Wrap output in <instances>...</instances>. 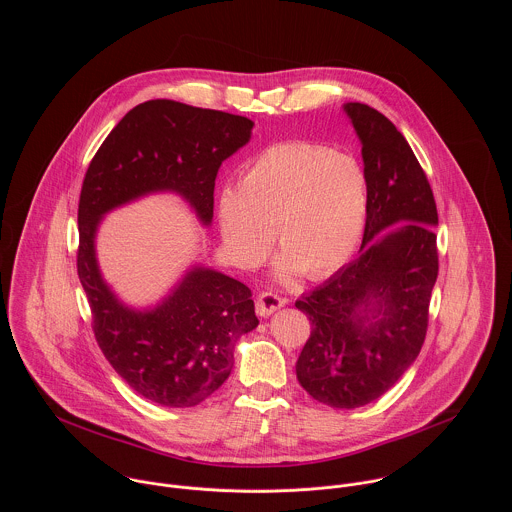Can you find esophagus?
I'll use <instances>...</instances> for the list:
<instances>
[{
    "label": "esophagus",
    "instance_id": "esophagus-1",
    "mask_svg": "<svg viewBox=\"0 0 512 512\" xmlns=\"http://www.w3.org/2000/svg\"><path fill=\"white\" fill-rule=\"evenodd\" d=\"M286 305V299L276 295V293L262 292L256 297V313L260 317H270L274 311Z\"/></svg>",
    "mask_w": 512,
    "mask_h": 512
}]
</instances>
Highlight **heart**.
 <instances>
[{"label": "heart", "instance_id": "obj_1", "mask_svg": "<svg viewBox=\"0 0 512 512\" xmlns=\"http://www.w3.org/2000/svg\"><path fill=\"white\" fill-rule=\"evenodd\" d=\"M366 209V173L353 155L284 142L246 163L236 191L220 195L217 217L224 248L240 268L264 262L274 228L284 250L280 272L319 280L357 250Z\"/></svg>", "mask_w": 512, "mask_h": 512}]
</instances>
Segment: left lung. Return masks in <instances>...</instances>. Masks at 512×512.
Here are the masks:
<instances>
[{"instance_id": "1", "label": "left lung", "mask_w": 512, "mask_h": 512, "mask_svg": "<svg viewBox=\"0 0 512 512\" xmlns=\"http://www.w3.org/2000/svg\"><path fill=\"white\" fill-rule=\"evenodd\" d=\"M363 144L368 209L361 254L295 301L311 321L295 372L331 408L388 392L416 361L438 280V209L406 138L378 110L345 104Z\"/></svg>"}]
</instances>
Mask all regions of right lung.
Returning <instances> with one entry per match:
<instances>
[{
  "mask_svg": "<svg viewBox=\"0 0 512 512\" xmlns=\"http://www.w3.org/2000/svg\"><path fill=\"white\" fill-rule=\"evenodd\" d=\"M254 122L175 100L132 108L92 157L78 201L76 270L92 331L112 368L146 400L191 408L222 386L236 341L256 329L250 290L195 266L157 307H126L100 276L94 236L102 217L138 197L175 191L211 224L220 163L248 144Z\"/></svg>",
  "mask_w": 512,
  "mask_h": 512,
  "instance_id": "right-lung-1",
  "label": "right lung"
}]
</instances>
